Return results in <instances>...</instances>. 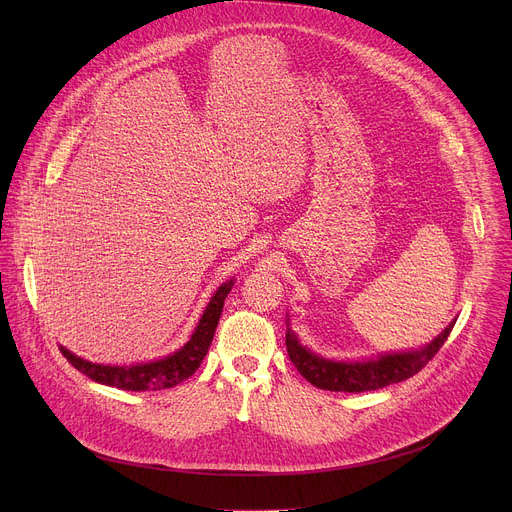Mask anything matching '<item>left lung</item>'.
<instances>
[{
  "instance_id": "obj_1",
  "label": "left lung",
  "mask_w": 512,
  "mask_h": 512,
  "mask_svg": "<svg viewBox=\"0 0 512 512\" xmlns=\"http://www.w3.org/2000/svg\"><path fill=\"white\" fill-rule=\"evenodd\" d=\"M454 324L456 320H452L442 334H437L429 344L421 348L385 352L375 358H362V360H332L316 354L308 346H302L298 334L289 328V316H287L285 346H287L289 360L296 364L300 375L306 381H310L314 387L324 391L364 393V391L383 389L387 385L405 381L415 373H419L448 340Z\"/></svg>"
}]
</instances>
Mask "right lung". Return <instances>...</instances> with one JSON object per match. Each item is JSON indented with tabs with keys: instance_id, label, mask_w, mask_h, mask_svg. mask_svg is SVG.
<instances>
[{
	"instance_id": "add662e5",
	"label": "right lung",
	"mask_w": 512,
	"mask_h": 512,
	"mask_svg": "<svg viewBox=\"0 0 512 512\" xmlns=\"http://www.w3.org/2000/svg\"><path fill=\"white\" fill-rule=\"evenodd\" d=\"M233 285H235V277L227 279L225 283L216 287L188 342L164 358L150 360V362H137V364H123V367L117 364L115 367V364H97V362L85 360L77 354H72L64 346H58V348L72 367L101 385H109L123 391H160V389L176 387L178 383L192 377L200 367V362L204 360L208 346L212 342L214 330L218 326V318L223 314L225 300Z\"/></svg>"
}]
</instances>
